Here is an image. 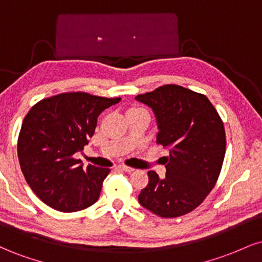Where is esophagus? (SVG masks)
Instances as JSON below:
<instances>
[{"instance_id": "esophagus-1", "label": "esophagus", "mask_w": 262, "mask_h": 262, "mask_svg": "<svg viewBox=\"0 0 262 262\" xmlns=\"http://www.w3.org/2000/svg\"><path fill=\"white\" fill-rule=\"evenodd\" d=\"M118 169L125 171V172H132V171H134L133 167L127 166V165H118Z\"/></svg>"}]
</instances>
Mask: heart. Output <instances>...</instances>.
I'll list each match as a JSON object with an SVG mask.
<instances>
[{
	"instance_id": "heart-1",
	"label": "heart",
	"mask_w": 262,
	"mask_h": 262,
	"mask_svg": "<svg viewBox=\"0 0 262 262\" xmlns=\"http://www.w3.org/2000/svg\"><path fill=\"white\" fill-rule=\"evenodd\" d=\"M132 112H146V110L140 106H133L128 110V113H132Z\"/></svg>"
}]
</instances>
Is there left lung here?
Listing matches in <instances>:
<instances>
[{
  "mask_svg": "<svg viewBox=\"0 0 262 262\" xmlns=\"http://www.w3.org/2000/svg\"><path fill=\"white\" fill-rule=\"evenodd\" d=\"M152 108L159 124L156 144L170 149L164 158L166 175L149 171L139 203L162 218L196 209L217 183L225 155V129L217 110L203 93L164 85L138 95Z\"/></svg>",
  "mask_w": 262,
  "mask_h": 262,
  "instance_id": "1",
  "label": "left lung"
}]
</instances>
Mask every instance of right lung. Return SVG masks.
I'll return each mask as SVG.
<instances>
[{"label":"right lung","mask_w":262,"mask_h":262,"mask_svg":"<svg viewBox=\"0 0 262 262\" xmlns=\"http://www.w3.org/2000/svg\"><path fill=\"white\" fill-rule=\"evenodd\" d=\"M121 97L64 92L37 102L25 117L17 151L26 181L45 204L60 212H77L93 204L110 169L87 165L82 151L97 127V117Z\"/></svg>","instance_id":"1"}]
</instances>
